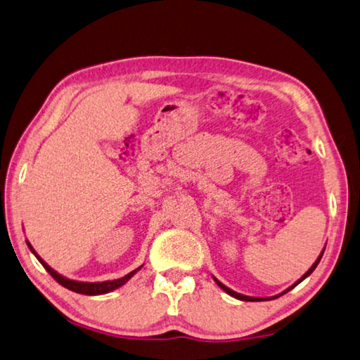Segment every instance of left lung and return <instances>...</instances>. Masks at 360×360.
<instances>
[{
	"instance_id": "8db88e82",
	"label": "left lung",
	"mask_w": 360,
	"mask_h": 360,
	"mask_svg": "<svg viewBox=\"0 0 360 360\" xmlns=\"http://www.w3.org/2000/svg\"><path fill=\"white\" fill-rule=\"evenodd\" d=\"M323 254H324V249L321 250V254L320 255H318V259L315 260V263L314 264H311V266L309 268V271H307V273L306 274H304L302 277H301V279H297L295 283H293V285H291L290 288H287L285 291H283V293H287V291L288 290H291V288H295L296 285H297V283H301L304 279H306V277H309L311 273H314V269L318 266V263H320V260H321V257H323ZM213 279H214V282L216 283H218V285L224 290V291H226V293L227 295H230V296H233V297H236V300H240V301H250V302H254V301H263V300H276V297L277 296H281V295H283V293H281V295H276V296H271V297H252V296H246V295H241V293H236V291H233V290H230L229 287H226V285H224V283H221L218 279H216V277H213Z\"/></svg>"
}]
</instances>
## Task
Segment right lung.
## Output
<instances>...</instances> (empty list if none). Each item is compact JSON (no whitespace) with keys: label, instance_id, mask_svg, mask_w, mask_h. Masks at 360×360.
Masks as SVG:
<instances>
[{"label":"right lung","instance_id":"add662e5","mask_svg":"<svg viewBox=\"0 0 360 360\" xmlns=\"http://www.w3.org/2000/svg\"><path fill=\"white\" fill-rule=\"evenodd\" d=\"M26 244H28V248L31 252L36 255V259L42 263V266L49 271V273L54 277V281H56L58 283H60V285L69 288L72 291H75V293H79V295H89V296H96V295H105V293H110V291L116 290L119 287L124 285V283H127L128 281L131 279V277L138 273V271L142 268V264L139 268H136L134 271H131V273H128L127 276L120 277V279H116V281H105V282H79V281H72V279H67V277L60 276L59 273H56L49 263L44 262L42 257H40L36 250H34V248L31 246L30 241H26Z\"/></svg>","mask_w":360,"mask_h":360}]
</instances>
